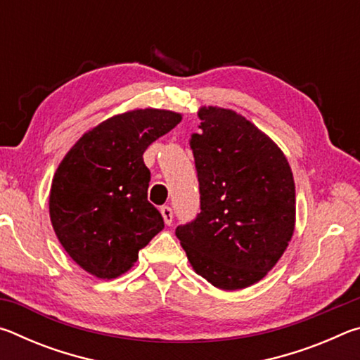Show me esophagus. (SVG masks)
<instances>
[{
  "instance_id": "obj_1",
  "label": "esophagus",
  "mask_w": 360,
  "mask_h": 360,
  "mask_svg": "<svg viewBox=\"0 0 360 360\" xmlns=\"http://www.w3.org/2000/svg\"><path fill=\"white\" fill-rule=\"evenodd\" d=\"M160 212L163 216V221H165L167 225H172L173 224V210L169 208V206H162Z\"/></svg>"
}]
</instances>
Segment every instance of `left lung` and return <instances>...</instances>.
<instances>
[{
  "label": "left lung",
  "mask_w": 360,
  "mask_h": 360,
  "mask_svg": "<svg viewBox=\"0 0 360 360\" xmlns=\"http://www.w3.org/2000/svg\"><path fill=\"white\" fill-rule=\"evenodd\" d=\"M192 133L200 212L176 227L193 270L224 290L260 281L294 233L295 186L281 149L230 109L202 108Z\"/></svg>",
  "instance_id": "1"
}]
</instances>
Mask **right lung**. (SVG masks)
<instances>
[{"label":"right lung","mask_w":360,"mask_h":360,"mask_svg":"<svg viewBox=\"0 0 360 360\" xmlns=\"http://www.w3.org/2000/svg\"><path fill=\"white\" fill-rule=\"evenodd\" d=\"M179 122V114L162 109L114 115L85 133L60 163L49 198L51 221L85 271L120 276L165 227L148 202L150 172L143 154Z\"/></svg>","instance_id":"obj_1"}]
</instances>
